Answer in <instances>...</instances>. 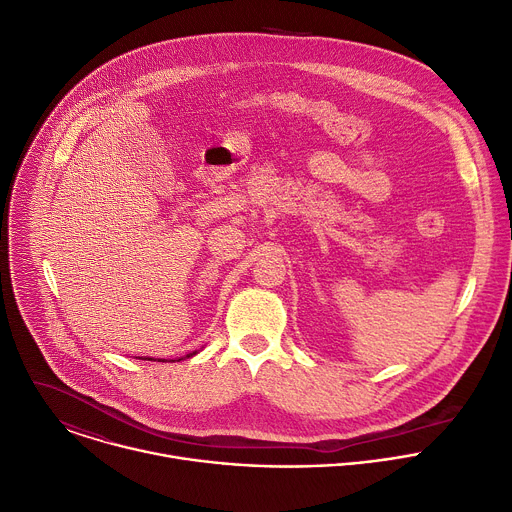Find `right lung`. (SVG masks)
<instances>
[{
  "label": "right lung",
  "mask_w": 512,
  "mask_h": 512,
  "mask_svg": "<svg viewBox=\"0 0 512 512\" xmlns=\"http://www.w3.org/2000/svg\"><path fill=\"white\" fill-rule=\"evenodd\" d=\"M195 353H197V351H193V353H189V355H185V357L189 359V357H193ZM139 359H141V357H139ZM149 361H155V359H151V357H149ZM159 361H165V359H159ZM171 361H173V359H171ZM177 361H181V359H177Z\"/></svg>",
  "instance_id": "right-lung-1"
}]
</instances>
